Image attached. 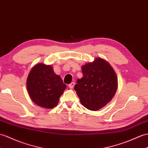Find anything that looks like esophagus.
<instances>
[{
	"label": "esophagus",
	"instance_id": "esophagus-1",
	"mask_svg": "<svg viewBox=\"0 0 148 148\" xmlns=\"http://www.w3.org/2000/svg\"><path fill=\"white\" fill-rule=\"evenodd\" d=\"M74 85H75V82H72L71 84H69V87L71 89H73L74 88Z\"/></svg>",
	"mask_w": 148,
	"mask_h": 148
}]
</instances>
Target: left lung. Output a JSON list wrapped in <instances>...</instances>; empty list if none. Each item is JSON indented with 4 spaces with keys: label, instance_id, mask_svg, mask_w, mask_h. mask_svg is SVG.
<instances>
[{
    "label": "left lung",
    "instance_id": "obj_1",
    "mask_svg": "<svg viewBox=\"0 0 148 148\" xmlns=\"http://www.w3.org/2000/svg\"><path fill=\"white\" fill-rule=\"evenodd\" d=\"M83 77L77 79L74 90L81 103L90 110L97 111L112 100L117 90V77L105 60L97 58L82 67Z\"/></svg>",
    "mask_w": 148,
    "mask_h": 148
}]
</instances>
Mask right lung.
Segmentation results:
<instances>
[{"instance_id":"add662e5","label":"right lung","mask_w":148,"mask_h":148,"mask_svg":"<svg viewBox=\"0 0 148 148\" xmlns=\"http://www.w3.org/2000/svg\"><path fill=\"white\" fill-rule=\"evenodd\" d=\"M27 90L32 100L45 108L57 105L59 98L66 90L59 75L55 74L50 65L40 63L34 66L27 76Z\"/></svg>"}]
</instances>
